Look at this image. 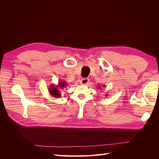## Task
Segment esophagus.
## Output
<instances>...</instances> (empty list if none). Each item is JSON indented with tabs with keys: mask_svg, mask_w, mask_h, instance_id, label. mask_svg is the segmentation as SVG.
Masks as SVG:
<instances>
[{
	"mask_svg": "<svg viewBox=\"0 0 159 159\" xmlns=\"http://www.w3.org/2000/svg\"><path fill=\"white\" fill-rule=\"evenodd\" d=\"M89 79L88 78H83L80 80V84L81 85H86L89 82Z\"/></svg>",
	"mask_w": 159,
	"mask_h": 159,
	"instance_id": "34e87169",
	"label": "esophagus"
}]
</instances>
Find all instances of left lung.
Masks as SVG:
<instances>
[{"instance_id": "obj_1", "label": "left lung", "mask_w": 159, "mask_h": 159, "mask_svg": "<svg viewBox=\"0 0 159 159\" xmlns=\"http://www.w3.org/2000/svg\"><path fill=\"white\" fill-rule=\"evenodd\" d=\"M101 87H102V86H98V89H100V88H101ZM103 87H104V88H105V84L103 85Z\"/></svg>"}]
</instances>
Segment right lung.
Here are the masks:
<instances>
[{"label": "right lung", "instance_id": "right-lung-1", "mask_svg": "<svg viewBox=\"0 0 159 159\" xmlns=\"http://www.w3.org/2000/svg\"><path fill=\"white\" fill-rule=\"evenodd\" d=\"M67 85H68V84L66 83V81H64V80L60 81L57 85L52 84V85H50V87L48 88L49 93L52 96V97H54L56 98H60L61 93H60V91L59 90V89H63V88H66Z\"/></svg>", "mask_w": 159, "mask_h": 159}]
</instances>
